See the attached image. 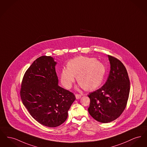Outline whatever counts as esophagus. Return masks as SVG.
<instances>
[{
	"label": "esophagus",
	"mask_w": 147,
	"mask_h": 147,
	"mask_svg": "<svg viewBox=\"0 0 147 147\" xmlns=\"http://www.w3.org/2000/svg\"><path fill=\"white\" fill-rule=\"evenodd\" d=\"M81 96H82L81 94H76V98L77 99H78L80 98Z\"/></svg>",
	"instance_id": "esophagus-1"
}]
</instances>
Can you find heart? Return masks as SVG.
Returning a JSON list of instances; mask_svg holds the SVG:
<instances>
[{"label":"heart","instance_id":"b5f03b06","mask_svg":"<svg viewBox=\"0 0 147 147\" xmlns=\"http://www.w3.org/2000/svg\"><path fill=\"white\" fill-rule=\"evenodd\" d=\"M105 71L103 63L94 58L78 56L68 61L67 68L62 69L61 82L69 89L77 77L78 83L85 90H93L102 84Z\"/></svg>","mask_w":147,"mask_h":147}]
</instances>
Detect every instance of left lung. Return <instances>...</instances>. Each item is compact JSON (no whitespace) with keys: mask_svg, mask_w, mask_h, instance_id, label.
I'll return each instance as SVG.
<instances>
[{"mask_svg":"<svg viewBox=\"0 0 147 147\" xmlns=\"http://www.w3.org/2000/svg\"><path fill=\"white\" fill-rule=\"evenodd\" d=\"M111 64L109 74L100 88L90 93L88 110L96 121L107 123L118 118L124 111L130 92L127 70L118 59L108 55Z\"/></svg>","mask_w":147,"mask_h":147,"instance_id":"obj_1","label":"left lung"}]
</instances>
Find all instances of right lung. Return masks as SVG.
<instances>
[{
    "label": "right lung",
    "mask_w": 147,
    "mask_h": 147,
    "mask_svg": "<svg viewBox=\"0 0 147 147\" xmlns=\"http://www.w3.org/2000/svg\"><path fill=\"white\" fill-rule=\"evenodd\" d=\"M56 64L49 56L37 58L26 70L20 91L22 102L32 117L48 127H57L66 121L76 99L72 92L58 84Z\"/></svg>",
    "instance_id": "right-lung-1"
}]
</instances>
